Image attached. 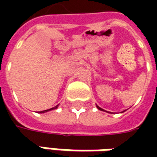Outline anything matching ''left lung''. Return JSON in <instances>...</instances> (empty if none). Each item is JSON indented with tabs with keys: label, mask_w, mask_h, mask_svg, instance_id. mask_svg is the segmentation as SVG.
<instances>
[{
	"label": "left lung",
	"mask_w": 157,
	"mask_h": 157,
	"mask_svg": "<svg viewBox=\"0 0 157 157\" xmlns=\"http://www.w3.org/2000/svg\"><path fill=\"white\" fill-rule=\"evenodd\" d=\"M97 107H98V109H99V110H101V111H104V110H103L102 108H100V106H98V105H97Z\"/></svg>",
	"instance_id": "obj_1"
}]
</instances>
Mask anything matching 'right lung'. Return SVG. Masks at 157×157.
Masks as SVG:
<instances>
[{"instance_id": "right-lung-1", "label": "right lung", "mask_w": 157, "mask_h": 157, "mask_svg": "<svg viewBox=\"0 0 157 157\" xmlns=\"http://www.w3.org/2000/svg\"><path fill=\"white\" fill-rule=\"evenodd\" d=\"M57 106H58V105H57L56 106H54V107H52V108H51V109H47V110H44V111H41L40 112V113H45V112H48V111H51V110H53V109H56V108H57Z\"/></svg>"}]
</instances>
